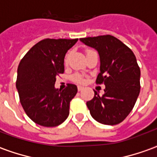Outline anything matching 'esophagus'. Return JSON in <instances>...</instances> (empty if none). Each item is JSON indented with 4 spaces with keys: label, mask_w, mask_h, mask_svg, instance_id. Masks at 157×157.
I'll return each instance as SVG.
<instances>
[{
    "label": "esophagus",
    "mask_w": 157,
    "mask_h": 157,
    "mask_svg": "<svg viewBox=\"0 0 157 157\" xmlns=\"http://www.w3.org/2000/svg\"><path fill=\"white\" fill-rule=\"evenodd\" d=\"M77 89H78L79 92H81V91H82V90L84 89V87H83V86H78V87H77Z\"/></svg>",
    "instance_id": "esophagus-1"
}]
</instances>
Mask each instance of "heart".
Listing matches in <instances>:
<instances>
[{
  "mask_svg": "<svg viewBox=\"0 0 157 157\" xmlns=\"http://www.w3.org/2000/svg\"><path fill=\"white\" fill-rule=\"evenodd\" d=\"M87 51H90V50H87ZM68 57H69V53L68 54H66V55H65V63H67ZM72 79H73L75 82H79V83H83V82H84V79H83V77H82L81 75H79V74H75V75H73Z\"/></svg>",
  "mask_w": 157,
  "mask_h": 157,
  "instance_id": "heart-1",
  "label": "heart"
}]
</instances>
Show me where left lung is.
Here are the masks:
<instances>
[{
	"instance_id": "1",
	"label": "left lung",
	"mask_w": 157,
	"mask_h": 157,
	"mask_svg": "<svg viewBox=\"0 0 157 157\" xmlns=\"http://www.w3.org/2000/svg\"><path fill=\"white\" fill-rule=\"evenodd\" d=\"M80 40L98 52L100 73L96 83L105 85L103 95L94 91V98L86 102L90 113L102 124H118L131 112L140 91V70L135 55L112 35Z\"/></svg>"
}]
</instances>
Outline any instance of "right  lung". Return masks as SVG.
I'll list each match as a JSON object with an SVG mask.
<instances>
[{
	"mask_svg": "<svg viewBox=\"0 0 157 157\" xmlns=\"http://www.w3.org/2000/svg\"><path fill=\"white\" fill-rule=\"evenodd\" d=\"M78 39H45L30 48L20 61L16 86L20 102L33 121L44 127H55L65 121L70 102L77 93V86L68 84L56 89V76L65 71L66 52Z\"/></svg>",
	"mask_w": 157,
	"mask_h": 157,
	"instance_id": "right-lung-1",
	"label": "right lung"
}]
</instances>
